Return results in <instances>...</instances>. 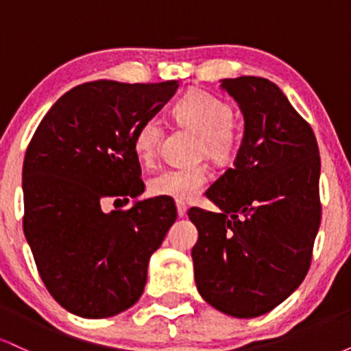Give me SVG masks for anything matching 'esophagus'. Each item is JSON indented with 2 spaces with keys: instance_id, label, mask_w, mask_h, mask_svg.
Masks as SVG:
<instances>
[{
  "instance_id": "esophagus-1",
  "label": "esophagus",
  "mask_w": 351,
  "mask_h": 351,
  "mask_svg": "<svg viewBox=\"0 0 351 351\" xmlns=\"http://www.w3.org/2000/svg\"><path fill=\"white\" fill-rule=\"evenodd\" d=\"M186 209H188V206L184 204V201H176V211H178L180 217H183L184 215H186Z\"/></svg>"
}]
</instances>
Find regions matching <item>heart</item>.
<instances>
[{
    "label": "heart",
    "mask_w": 351,
    "mask_h": 351,
    "mask_svg": "<svg viewBox=\"0 0 351 351\" xmlns=\"http://www.w3.org/2000/svg\"><path fill=\"white\" fill-rule=\"evenodd\" d=\"M232 107L224 100L203 90H193L183 95L173 107L176 122L201 136V153L217 163H228L236 155L239 136L232 125ZM162 138V122L156 117L147 119L135 134L134 148L142 162L155 156ZM208 180L204 165L165 168L152 176L150 191L156 196L175 199H191L201 191Z\"/></svg>",
    "instance_id": "b5f03b06"
}]
</instances>
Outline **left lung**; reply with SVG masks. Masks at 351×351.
Listing matches in <instances>:
<instances>
[{
	"label": "left lung",
	"mask_w": 351,
	"mask_h": 351,
	"mask_svg": "<svg viewBox=\"0 0 351 351\" xmlns=\"http://www.w3.org/2000/svg\"><path fill=\"white\" fill-rule=\"evenodd\" d=\"M244 134L232 163L206 191L219 211L191 208L199 295L236 318L271 312L302 284L320 228V156L310 125L276 84L221 80Z\"/></svg>",
	"instance_id": "left-lung-1"
}]
</instances>
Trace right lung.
<instances>
[{"mask_svg": "<svg viewBox=\"0 0 351 351\" xmlns=\"http://www.w3.org/2000/svg\"><path fill=\"white\" fill-rule=\"evenodd\" d=\"M178 80H95L49 108L23 165L24 236L46 289L82 318L114 317L143 293L152 254L176 219L171 198L143 193L138 127L175 95ZM136 201L104 213L101 201Z\"/></svg>", "mask_w": 351, "mask_h": 351, "instance_id": "1", "label": "right lung"}]
</instances>
